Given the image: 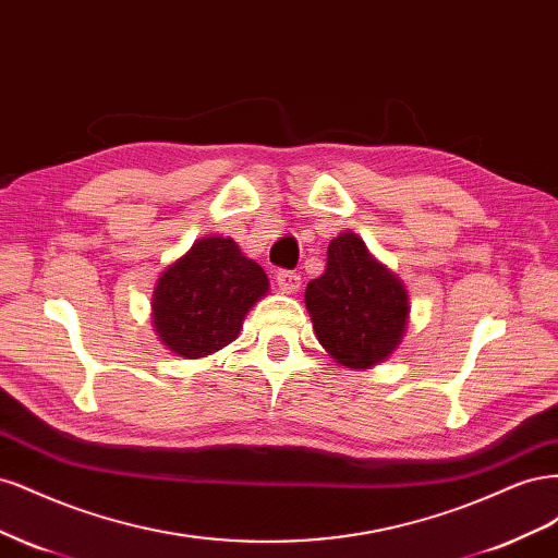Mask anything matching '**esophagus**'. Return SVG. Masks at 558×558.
Instances as JSON below:
<instances>
[{"label": "esophagus", "instance_id": "obj_1", "mask_svg": "<svg viewBox=\"0 0 558 558\" xmlns=\"http://www.w3.org/2000/svg\"><path fill=\"white\" fill-rule=\"evenodd\" d=\"M277 283L283 293H295L300 289L302 279L298 272H291V269H281V272H277Z\"/></svg>", "mask_w": 558, "mask_h": 558}]
</instances>
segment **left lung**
Instances as JSON below:
<instances>
[{
  "instance_id": "8db88e82",
  "label": "left lung",
  "mask_w": 558,
  "mask_h": 558,
  "mask_svg": "<svg viewBox=\"0 0 558 558\" xmlns=\"http://www.w3.org/2000/svg\"><path fill=\"white\" fill-rule=\"evenodd\" d=\"M305 305L320 347L353 369L391 356L410 318L404 283L353 232L328 244V267L307 283Z\"/></svg>"
}]
</instances>
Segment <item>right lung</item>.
Instances as JSON below:
<instances>
[{
  "instance_id": "add662e5",
  "label": "right lung",
  "mask_w": 558,
  "mask_h": 558,
  "mask_svg": "<svg viewBox=\"0 0 558 558\" xmlns=\"http://www.w3.org/2000/svg\"><path fill=\"white\" fill-rule=\"evenodd\" d=\"M269 279L230 238L197 240L160 275L154 328L183 359H205L238 340L248 310L267 293Z\"/></svg>"
}]
</instances>
